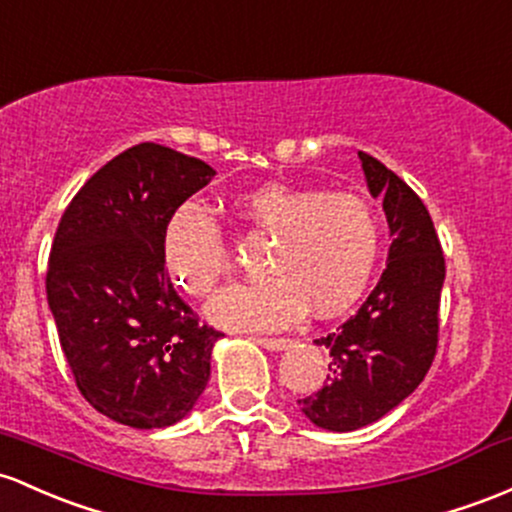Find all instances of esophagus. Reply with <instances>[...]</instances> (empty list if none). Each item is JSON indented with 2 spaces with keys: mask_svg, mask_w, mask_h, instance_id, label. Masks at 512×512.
<instances>
[{
  "mask_svg": "<svg viewBox=\"0 0 512 512\" xmlns=\"http://www.w3.org/2000/svg\"><path fill=\"white\" fill-rule=\"evenodd\" d=\"M255 342L257 345L265 347V350H272V352H284L294 345V340H286V338H257Z\"/></svg>",
  "mask_w": 512,
  "mask_h": 512,
  "instance_id": "obj_1",
  "label": "esophagus"
}]
</instances>
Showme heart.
Instances as JSON below:
<instances>
[{
  "instance_id": "obj_1",
  "label": "heart",
  "mask_w": 512,
  "mask_h": 512,
  "mask_svg": "<svg viewBox=\"0 0 512 512\" xmlns=\"http://www.w3.org/2000/svg\"><path fill=\"white\" fill-rule=\"evenodd\" d=\"M247 226L272 235L265 282L238 284L213 296L206 316L226 330H279L306 308L316 316L347 311L372 279L381 233L376 213L357 194H325L289 184H262L240 196ZM165 260L174 282L209 296L230 272V252L209 211L184 204L165 230Z\"/></svg>"
}]
</instances>
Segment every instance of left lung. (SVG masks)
<instances>
[{"mask_svg": "<svg viewBox=\"0 0 512 512\" xmlns=\"http://www.w3.org/2000/svg\"><path fill=\"white\" fill-rule=\"evenodd\" d=\"M369 194L384 199L391 247L374 291L338 333L316 340L333 357L328 384L303 398L316 428L352 432L372 425L418 389L437 350L445 257L420 196L359 150Z\"/></svg>", "mask_w": 512, "mask_h": 512, "instance_id": "8db88e82", "label": "left lung"}]
</instances>
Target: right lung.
I'll return each mask as SVG.
<instances>
[{
	"instance_id": "obj_1",
	"label": "right lung",
	"mask_w": 512,
	"mask_h": 512,
	"mask_svg": "<svg viewBox=\"0 0 512 512\" xmlns=\"http://www.w3.org/2000/svg\"><path fill=\"white\" fill-rule=\"evenodd\" d=\"M213 174L165 145H133L87 179L55 230L46 294L60 347L89 406L128 428H170L209 384L221 333L174 291L165 230Z\"/></svg>"
}]
</instances>
